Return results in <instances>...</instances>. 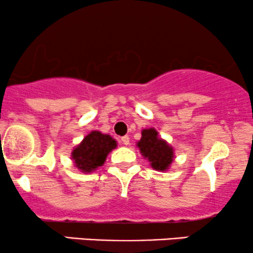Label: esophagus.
<instances>
[{
	"mask_svg": "<svg viewBox=\"0 0 253 253\" xmlns=\"http://www.w3.org/2000/svg\"><path fill=\"white\" fill-rule=\"evenodd\" d=\"M121 141H123V144L124 145H129V138L127 135H125V136H123V138H121Z\"/></svg>",
	"mask_w": 253,
	"mask_h": 253,
	"instance_id": "34e87169",
	"label": "esophagus"
}]
</instances>
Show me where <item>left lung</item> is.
<instances>
[{
  "label": "left lung",
  "instance_id": "obj_1",
  "mask_svg": "<svg viewBox=\"0 0 253 253\" xmlns=\"http://www.w3.org/2000/svg\"><path fill=\"white\" fill-rule=\"evenodd\" d=\"M141 156L150 162L156 171H168L175 159V150L163 138H161L156 128H144L141 139L136 143Z\"/></svg>",
  "mask_w": 253,
  "mask_h": 253
}]
</instances>
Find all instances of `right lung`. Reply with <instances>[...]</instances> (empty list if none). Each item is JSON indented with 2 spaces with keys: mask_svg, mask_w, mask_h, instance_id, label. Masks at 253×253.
Wrapping results in <instances>:
<instances>
[{
  "mask_svg": "<svg viewBox=\"0 0 253 253\" xmlns=\"http://www.w3.org/2000/svg\"><path fill=\"white\" fill-rule=\"evenodd\" d=\"M117 146V140L109 134H104L100 130H91L71 151V159L81 172L90 173L102 167L107 156Z\"/></svg>",
  "mask_w": 253,
  "mask_h": 253,
  "instance_id": "1",
  "label": "right lung"
}]
</instances>
